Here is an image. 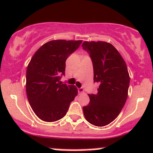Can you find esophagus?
<instances>
[{"mask_svg": "<svg viewBox=\"0 0 153 153\" xmlns=\"http://www.w3.org/2000/svg\"><path fill=\"white\" fill-rule=\"evenodd\" d=\"M78 92L79 94L81 93H83L84 92V89L82 88V87H80V88H78Z\"/></svg>", "mask_w": 153, "mask_h": 153, "instance_id": "34e87169", "label": "esophagus"}]
</instances>
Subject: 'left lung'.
Instances as JSON below:
<instances>
[{
	"label": "left lung",
	"mask_w": 153,
	"mask_h": 153,
	"mask_svg": "<svg viewBox=\"0 0 153 153\" xmlns=\"http://www.w3.org/2000/svg\"><path fill=\"white\" fill-rule=\"evenodd\" d=\"M92 59L97 93L89 94L90 103L83 107L85 117L96 126L109 124L118 116L128 96L129 74L121 54L113 45L102 41L82 44Z\"/></svg>",
	"instance_id": "obj_1"
}]
</instances>
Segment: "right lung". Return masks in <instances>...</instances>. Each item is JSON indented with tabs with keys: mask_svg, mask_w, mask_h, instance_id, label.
I'll list each match as a JSON object with an SVG mask.
<instances>
[{
	"mask_svg": "<svg viewBox=\"0 0 153 153\" xmlns=\"http://www.w3.org/2000/svg\"><path fill=\"white\" fill-rule=\"evenodd\" d=\"M82 40L57 39L45 43L31 58L27 68L26 91L31 107L39 119L53 122L62 118L78 94L76 86L60 81L66 61Z\"/></svg>",
	"mask_w": 153,
	"mask_h": 153,
	"instance_id": "1",
	"label": "right lung"
}]
</instances>
